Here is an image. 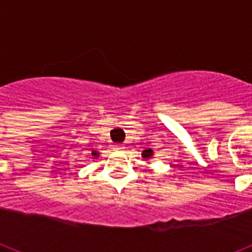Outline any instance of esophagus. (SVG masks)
<instances>
[{"mask_svg": "<svg viewBox=\"0 0 252 252\" xmlns=\"http://www.w3.org/2000/svg\"><path fill=\"white\" fill-rule=\"evenodd\" d=\"M124 149V147H123L122 145H115L114 146V150H115V151H120V150H123Z\"/></svg>", "mask_w": 252, "mask_h": 252, "instance_id": "34e87169", "label": "esophagus"}]
</instances>
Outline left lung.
<instances>
[{
  "mask_svg": "<svg viewBox=\"0 0 252 252\" xmlns=\"http://www.w3.org/2000/svg\"><path fill=\"white\" fill-rule=\"evenodd\" d=\"M154 156V151L151 149H146L142 151V158H151Z\"/></svg>",
  "mask_w": 252,
  "mask_h": 252,
  "instance_id": "obj_1",
  "label": "left lung"
}]
</instances>
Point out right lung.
Returning a JSON list of instances; mask_svg holds the SVG:
<instances>
[{
	"label": "right lung",
	"mask_w": 252,
	"mask_h": 252,
	"mask_svg": "<svg viewBox=\"0 0 252 252\" xmlns=\"http://www.w3.org/2000/svg\"><path fill=\"white\" fill-rule=\"evenodd\" d=\"M92 156H94V158H97L98 156H100V152H97V151H92Z\"/></svg>",
	"instance_id": "1"
}]
</instances>
